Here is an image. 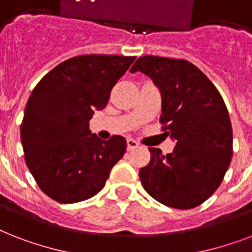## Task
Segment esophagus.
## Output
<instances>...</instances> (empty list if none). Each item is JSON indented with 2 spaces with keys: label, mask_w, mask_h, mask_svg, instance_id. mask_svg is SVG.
Returning a JSON list of instances; mask_svg holds the SVG:
<instances>
[{
  "label": "esophagus",
  "mask_w": 252,
  "mask_h": 252,
  "mask_svg": "<svg viewBox=\"0 0 252 252\" xmlns=\"http://www.w3.org/2000/svg\"><path fill=\"white\" fill-rule=\"evenodd\" d=\"M137 146H138V142L134 141L133 138H126V148H128V150L136 149Z\"/></svg>",
  "instance_id": "esophagus-1"
}]
</instances>
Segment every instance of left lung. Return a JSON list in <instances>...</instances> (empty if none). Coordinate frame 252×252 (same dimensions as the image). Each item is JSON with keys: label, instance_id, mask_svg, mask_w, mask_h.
Instances as JSON below:
<instances>
[{"label": "left lung", "instance_id": "obj_1", "mask_svg": "<svg viewBox=\"0 0 252 252\" xmlns=\"http://www.w3.org/2000/svg\"><path fill=\"white\" fill-rule=\"evenodd\" d=\"M141 72L161 91L162 129L175 140L172 153L149 148L140 179L153 199L191 209L220 187L233 156V129L222 96L187 60L142 56L130 73Z\"/></svg>", "mask_w": 252, "mask_h": 252}]
</instances>
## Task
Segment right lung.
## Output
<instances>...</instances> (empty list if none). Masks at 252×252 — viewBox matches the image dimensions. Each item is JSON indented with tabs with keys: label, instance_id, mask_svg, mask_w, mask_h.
<instances>
[{
	"label": "right lung",
	"instance_id": "right-lung-1",
	"mask_svg": "<svg viewBox=\"0 0 252 252\" xmlns=\"http://www.w3.org/2000/svg\"><path fill=\"white\" fill-rule=\"evenodd\" d=\"M134 59L72 57L45 74L30 95L21 126L25 161L51 199L72 204L95 196L126 153V138L100 140L89 122L95 110L107 106L112 87Z\"/></svg>",
	"mask_w": 252,
	"mask_h": 252
}]
</instances>
